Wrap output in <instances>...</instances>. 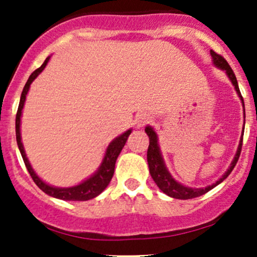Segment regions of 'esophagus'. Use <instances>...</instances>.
Returning <instances> with one entry per match:
<instances>
[{"label": "esophagus", "mask_w": 257, "mask_h": 257, "mask_svg": "<svg viewBox=\"0 0 257 257\" xmlns=\"http://www.w3.org/2000/svg\"><path fill=\"white\" fill-rule=\"evenodd\" d=\"M150 121H152V116H150L149 114H147V113L139 114V115L137 116V119H136V124H137V126H138V128H141V126L145 125V124L150 123Z\"/></svg>", "instance_id": "esophagus-1"}]
</instances>
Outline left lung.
<instances>
[{"label": "left lung", "mask_w": 257, "mask_h": 257, "mask_svg": "<svg viewBox=\"0 0 257 257\" xmlns=\"http://www.w3.org/2000/svg\"><path fill=\"white\" fill-rule=\"evenodd\" d=\"M210 54H211L212 57V64L226 73L227 78L230 79V82H231L232 85H234L235 90H236L237 95H239L243 107V99H242V95H241L240 93L239 84H237L236 77H235L232 69L230 68L229 63H227V62L225 61L220 54L215 53L214 51H210ZM243 112H245V107H243ZM243 125H245V121H243ZM145 133H147L148 137H149V148H148L147 159H148V165H149V172H150V175H152L153 180L155 181L158 188H159L163 193L167 194L168 196H172V198L174 199H181V200H188V199L198 198V196L204 195V194L208 193L209 190H211L212 188L219 185L221 181H224L225 179L229 177L230 173L232 172V169H234L235 165H236L237 160H239L241 147H242L243 128H242V134H241V138L239 142V147H237V150L236 153H235V157L234 159H232L231 164H230L229 169L222 174V177L220 178L219 180H216L214 184H211V185L205 186V188H190V186H185L181 183H179V181L175 180V179L173 178V175L170 174L169 170H168L164 159H163L162 150H160L159 142H158V134L155 133V131L150 125L145 126Z\"/></svg>", "instance_id": "8db88e82"}]
</instances>
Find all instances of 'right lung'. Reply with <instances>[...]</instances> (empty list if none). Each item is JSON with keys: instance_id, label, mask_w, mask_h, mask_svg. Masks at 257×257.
I'll list each match as a JSON object with an SVG mask.
<instances>
[{"instance_id": "obj_1", "label": "right lung", "mask_w": 257, "mask_h": 257, "mask_svg": "<svg viewBox=\"0 0 257 257\" xmlns=\"http://www.w3.org/2000/svg\"><path fill=\"white\" fill-rule=\"evenodd\" d=\"M51 57H47L46 61L43 62L42 66L38 69H36L32 74L28 78L27 83H26L25 88L22 90V94H21L20 99V105H18V110L16 114V139H17V145L18 149H20L21 155L23 158V162H25L26 168H27L28 173L32 177L33 181L36 183V185L41 189L42 191H45L46 194L52 198L61 199V200H68V201H85L90 200V199L95 198V196L99 195L103 190L108 186V184L112 180L113 174H114V168H115V162L118 155L120 154L121 149L126 143V139L131 136L132 129H128L126 132H124L123 134L118 136L116 138H114L110 142L109 145L107 147L104 153V157H103L102 163L98 167V169L90 175L89 178H87L85 180H83L82 183L77 184L74 186H68V188H58V186L49 185V184L43 181L42 179L36 174V172L33 170L32 165H31L30 160H28L27 155H26L25 148L22 144V138H21V116H22V109L23 105H25L26 97H27V93L30 90L31 84L32 82L40 76L41 72L46 68L48 61Z\"/></svg>"}]
</instances>
